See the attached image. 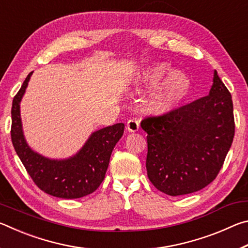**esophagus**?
<instances>
[{
  "label": "esophagus",
  "instance_id": "obj_1",
  "mask_svg": "<svg viewBox=\"0 0 248 248\" xmlns=\"http://www.w3.org/2000/svg\"><path fill=\"white\" fill-rule=\"evenodd\" d=\"M139 127H140L139 121H138L137 119H130V120H128L127 129H128L129 132H136V131H138V130H139Z\"/></svg>",
  "mask_w": 248,
  "mask_h": 248
}]
</instances>
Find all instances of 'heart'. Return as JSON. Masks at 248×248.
<instances>
[{
    "label": "heart",
    "mask_w": 248,
    "mask_h": 248,
    "mask_svg": "<svg viewBox=\"0 0 248 248\" xmlns=\"http://www.w3.org/2000/svg\"><path fill=\"white\" fill-rule=\"evenodd\" d=\"M170 66L166 63L150 65L142 71L139 83L143 86L153 85L163 78ZM190 87L189 78L180 71H171L163 81L158 84L150 100L151 110L156 114H164L174 109L187 95Z\"/></svg>",
    "instance_id": "obj_1"
}]
</instances>
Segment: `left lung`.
Returning a JSON list of instances; mask_svg holds the SVG:
<instances>
[{
	"label": "left lung",
	"instance_id": "left-lung-1",
	"mask_svg": "<svg viewBox=\"0 0 248 248\" xmlns=\"http://www.w3.org/2000/svg\"><path fill=\"white\" fill-rule=\"evenodd\" d=\"M141 127L148 133L145 165L154 187L169 196L196 192L216 179L232 145V96L215 71L209 95L146 117Z\"/></svg>",
	"mask_w": 248,
	"mask_h": 248
}]
</instances>
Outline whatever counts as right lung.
Here are the masks:
<instances>
[{"mask_svg": "<svg viewBox=\"0 0 248 248\" xmlns=\"http://www.w3.org/2000/svg\"><path fill=\"white\" fill-rule=\"evenodd\" d=\"M32 72L27 75L12 105V143L32 182L46 194L77 199L94 192L105 178L109 159L123 137L124 124H116L97 130L78 152L65 159H51L32 151L24 138L19 103Z\"/></svg>", "mask_w": 248, "mask_h": 248, "instance_id": "1", "label": "right lung"}]
</instances>
